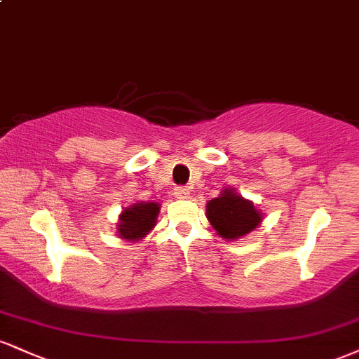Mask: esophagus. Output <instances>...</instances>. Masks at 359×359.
<instances>
[{
	"label": "esophagus",
	"mask_w": 359,
	"mask_h": 359,
	"mask_svg": "<svg viewBox=\"0 0 359 359\" xmlns=\"http://www.w3.org/2000/svg\"><path fill=\"white\" fill-rule=\"evenodd\" d=\"M174 196L177 197V199H189V197H191V189L177 187L174 191Z\"/></svg>",
	"instance_id": "obj_1"
}]
</instances>
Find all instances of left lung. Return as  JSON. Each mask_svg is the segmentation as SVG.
I'll return each mask as SVG.
<instances>
[{
	"label": "left lung",
	"instance_id": "1",
	"mask_svg": "<svg viewBox=\"0 0 359 359\" xmlns=\"http://www.w3.org/2000/svg\"><path fill=\"white\" fill-rule=\"evenodd\" d=\"M205 216L217 236L238 241L258 228L263 214L251 201L245 199L234 187L222 189L216 199L205 204Z\"/></svg>",
	"mask_w": 359,
	"mask_h": 359
}]
</instances>
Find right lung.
I'll return each mask as SVG.
<instances>
[{"label": "right lung", "mask_w": 359, "mask_h": 359, "mask_svg": "<svg viewBox=\"0 0 359 359\" xmlns=\"http://www.w3.org/2000/svg\"><path fill=\"white\" fill-rule=\"evenodd\" d=\"M160 204L154 201H138L130 204L119 214L116 224L118 236L130 243H138L155 228Z\"/></svg>", "instance_id": "add662e5"}]
</instances>
